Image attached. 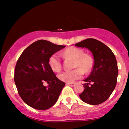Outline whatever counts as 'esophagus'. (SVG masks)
<instances>
[{"instance_id": "obj_1", "label": "esophagus", "mask_w": 129, "mask_h": 129, "mask_svg": "<svg viewBox=\"0 0 129 129\" xmlns=\"http://www.w3.org/2000/svg\"><path fill=\"white\" fill-rule=\"evenodd\" d=\"M67 85H70V86L73 87V86H74V85H75V82H67Z\"/></svg>"}]
</instances>
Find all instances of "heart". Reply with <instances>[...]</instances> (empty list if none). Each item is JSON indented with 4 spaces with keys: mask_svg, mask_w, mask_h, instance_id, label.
I'll return each instance as SVG.
<instances>
[{
    "mask_svg": "<svg viewBox=\"0 0 129 129\" xmlns=\"http://www.w3.org/2000/svg\"><path fill=\"white\" fill-rule=\"evenodd\" d=\"M63 55L66 58H71L75 60L74 67H78L73 70L65 71L59 75V79L63 82H73L81 78L83 72L88 73L92 69V59L88 54H84V51L81 48L77 47L69 48L63 51ZM48 63L54 72H59L62 69L61 60L57 53H54L50 56Z\"/></svg>",
    "mask_w": 129,
    "mask_h": 129,
    "instance_id": "heart-1",
    "label": "heart"
}]
</instances>
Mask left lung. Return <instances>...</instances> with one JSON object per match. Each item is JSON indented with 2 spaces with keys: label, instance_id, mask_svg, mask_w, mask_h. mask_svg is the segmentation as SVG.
I'll return each mask as SVG.
<instances>
[{
  "label": "left lung",
  "instance_id": "8db88e82",
  "mask_svg": "<svg viewBox=\"0 0 129 129\" xmlns=\"http://www.w3.org/2000/svg\"><path fill=\"white\" fill-rule=\"evenodd\" d=\"M75 46L86 48L92 53L94 65L90 76L82 84L83 92L79 94L84 103L98 105L110 97L116 87L118 69L115 54L107 45L89 38L76 43Z\"/></svg>",
  "mask_w": 129,
  "mask_h": 129
}]
</instances>
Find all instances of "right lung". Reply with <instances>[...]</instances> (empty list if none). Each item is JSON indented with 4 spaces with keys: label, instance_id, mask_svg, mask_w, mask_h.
<instances>
[{
    "label": "right lung",
    "instance_id": "obj_1",
    "mask_svg": "<svg viewBox=\"0 0 129 129\" xmlns=\"http://www.w3.org/2000/svg\"><path fill=\"white\" fill-rule=\"evenodd\" d=\"M66 46L39 40L28 46L17 60L14 82L22 100L31 107L47 110L55 104L65 82L60 81L50 67V56ZM47 82L48 87L43 85Z\"/></svg>",
    "mask_w": 129,
    "mask_h": 129
}]
</instances>
